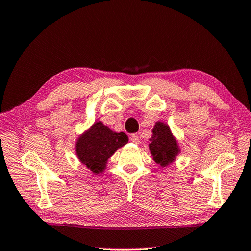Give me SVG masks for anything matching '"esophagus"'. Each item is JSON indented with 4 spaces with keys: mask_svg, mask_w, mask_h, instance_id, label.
<instances>
[{
    "mask_svg": "<svg viewBox=\"0 0 251 251\" xmlns=\"http://www.w3.org/2000/svg\"><path fill=\"white\" fill-rule=\"evenodd\" d=\"M130 140L134 142V144H139V135L138 134H132L130 137Z\"/></svg>",
    "mask_w": 251,
    "mask_h": 251,
    "instance_id": "obj_1",
    "label": "esophagus"
}]
</instances>
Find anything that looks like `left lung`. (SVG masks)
I'll return each mask as SVG.
<instances>
[{
  "instance_id": "1",
  "label": "left lung",
  "mask_w": 251,
  "mask_h": 251,
  "mask_svg": "<svg viewBox=\"0 0 251 251\" xmlns=\"http://www.w3.org/2000/svg\"><path fill=\"white\" fill-rule=\"evenodd\" d=\"M153 136L150 139V151L154 161L161 166H166L173 162L178 152V147L172 136L170 128L163 123H156Z\"/></svg>"
}]
</instances>
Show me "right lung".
I'll list each match as a JSON object with an SVG mask.
<instances>
[{
    "instance_id": "1",
    "label": "right lung",
    "mask_w": 251,
    "mask_h": 251,
    "mask_svg": "<svg viewBox=\"0 0 251 251\" xmlns=\"http://www.w3.org/2000/svg\"><path fill=\"white\" fill-rule=\"evenodd\" d=\"M127 141L128 137L124 132H113L101 122H97L78 140L77 155L82 164L93 173L99 174L104 170L107 159L114 154L117 148L127 144Z\"/></svg>"
}]
</instances>
